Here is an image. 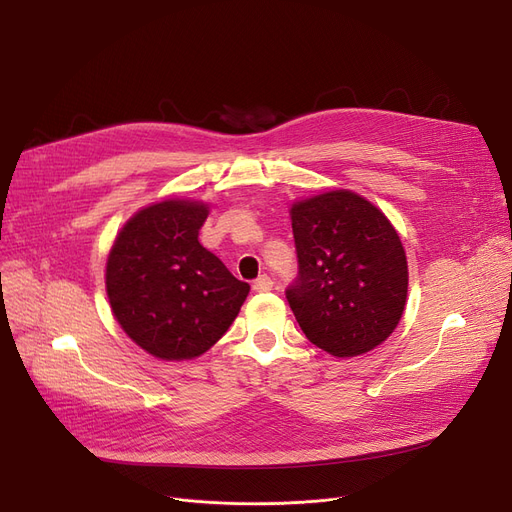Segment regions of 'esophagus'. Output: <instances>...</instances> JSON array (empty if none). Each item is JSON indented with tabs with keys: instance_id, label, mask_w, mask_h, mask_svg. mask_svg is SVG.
Segmentation results:
<instances>
[{
	"instance_id": "esophagus-1",
	"label": "esophagus",
	"mask_w": 512,
	"mask_h": 512,
	"mask_svg": "<svg viewBox=\"0 0 512 512\" xmlns=\"http://www.w3.org/2000/svg\"><path fill=\"white\" fill-rule=\"evenodd\" d=\"M272 286H274V280H272L270 276H267V274L259 276V278L253 282V290H255V292H270Z\"/></svg>"
}]
</instances>
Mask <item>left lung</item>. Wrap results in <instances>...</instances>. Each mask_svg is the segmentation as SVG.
<instances>
[{
    "mask_svg": "<svg viewBox=\"0 0 512 512\" xmlns=\"http://www.w3.org/2000/svg\"><path fill=\"white\" fill-rule=\"evenodd\" d=\"M299 274L286 288L301 330L321 351L357 357L382 344L407 303V255L386 215L351 191L290 209Z\"/></svg>",
    "mask_w": 512,
    "mask_h": 512,
    "instance_id": "8db88e82",
    "label": "left lung"
}]
</instances>
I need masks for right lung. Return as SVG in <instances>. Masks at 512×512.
Here are the masks:
<instances>
[{
    "label": "right lung",
    "instance_id": "1",
    "mask_svg": "<svg viewBox=\"0 0 512 512\" xmlns=\"http://www.w3.org/2000/svg\"><path fill=\"white\" fill-rule=\"evenodd\" d=\"M207 213L197 201L145 207L126 222L107 257L105 286L118 324L157 359L209 351L251 290L199 242Z\"/></svg>",
    "mask_w": 512,
    "mask_h": 512
}]
</instances>
